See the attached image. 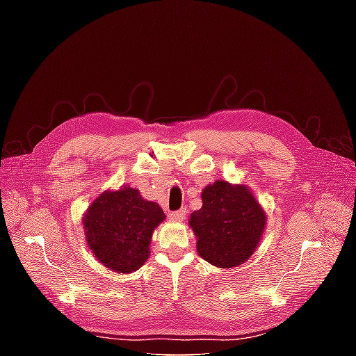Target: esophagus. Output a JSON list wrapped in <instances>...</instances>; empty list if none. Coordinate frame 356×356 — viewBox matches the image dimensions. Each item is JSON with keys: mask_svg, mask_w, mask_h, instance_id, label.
I'll list each match as a JSON object with an SVG mask.
<instances>
[{"mask_svg": "<svg viewBox=\"0 0 356 356\" xmlns=\"http://www.w3.org/2000/svg\"><path fill=\"white\" fill-rule=\"evenodd\" d=\"M186 213H187L186 208H182V209H179V211L170 212V213H169V217H170V220H174V221H184V218H186Z\"/></svg>", "mask_w": 356, "mask_h": 356, "instance_id": "obj_1", "label": "esophagus"}]
</instances>
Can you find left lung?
I'll return each mask as SVG.
<instances>
[{"mask_svg": "<svg viewBox=\"0 0 356 356\" xmlns=\"http://www.w3.org/2000/svg\"><path fill=\"white\" fill-rule=\"evenodd\" d=\"M202 203L188 220L197 254L220 268L243 264L266 230L267 215L260 202L248 186L217 179L202 190Z\"/></svg>", "mask_w": 356, "mask_h": 356, "instance_id": "left-lung-1", "label": "left lung"}]
</instances>
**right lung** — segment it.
Wrapping results in <instances>:
<instances>
[{
  "label": "right lung",
  "mask_w": 356,
  "mask_h": 356,
  "mask_svg": "<svg viewBox=\"0 0 356 356\" xmlns=\"http://www.w3.org/2000/svg\"><path fill=\"white\" fill-rule=\"evenodd\" d=\"M166 218L159 203L136 188L105 190L83 213L86 242L96 260L115 273H132L149 258V243Z\"/></svg>",
  "instance_id": "right-lung-1"
}]
</instances>
